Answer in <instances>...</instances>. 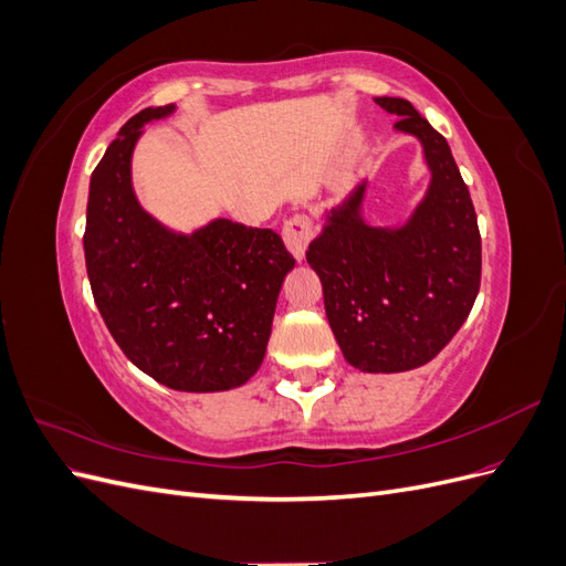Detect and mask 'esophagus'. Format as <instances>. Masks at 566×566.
<instances>
[{"label":"esophagus","instance_id":"1","mask_svg":"<svg viewBox=\"0 0 566 566\" xmlns=\"http://www.w3.org/2000/svg\"><path fill=\"white\" fill-rule=\"evenodd\" d=\"M312 238H314V224L306 214H295L285 221L283 241L297 262H302L306 256V248H310Z\"/></svg>","mask_w":566,"mask_h":566}]
</instances>
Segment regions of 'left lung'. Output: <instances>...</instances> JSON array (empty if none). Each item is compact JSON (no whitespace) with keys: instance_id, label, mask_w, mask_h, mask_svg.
<instances>
[{"instance_id":"8db88e82","label":"left lung","mask_w":566,"mask_h":566,"mask_svg":"<svg viewBox=\"0 0 566 566\" xmlns=\"http://www.w3.org/2000/svg\"><path fill=\"white\" fill-rule=\"evenodd\" d=\"M375 104L399 115L394 132L416 136L430 186L399 227L368 224V177L325 212L306 262L323 285L325 316L347 361L364 373L424 366L472 312L482 281L474 205L447 139L397 96Z\"/></svg>"}]
</instances>
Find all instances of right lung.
Wrapping results in <instances>:
<instances>
[{"label":"right lung","mask_w":566,"mask_h":566,"mask_svg":"<svg viewBox=\"0 0 566 566\" xmlns=\"http://www.w3.org/2000/svg\"><path fill=\"white\" fill-rule=\"evenodd\" d=\"M175 111L144 108L106 148L90 181L84 260L98 312L136 368L177 391H227L260 370L295 260L271 229L217 217L181 233L142 208L134 146Z\"/></svg>","instance_id":"obj_1"}]
</instances>
